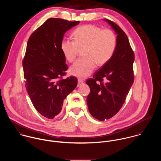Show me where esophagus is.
<instances>
[{"label": "esophagus", "instance_id": "obj_1", "mask_svg": "<svg viewBox=\"0 0 161 161\" xmlns=\"http://www.w3.org/2000/svg\"><path fill=\"white\" fill-rule=\"evenodd\" d=\"M78 84H77V87L80 86V85H82L83 84V80L81 79H78Z\"/></svg>", "mask_w": 161, "mask_h": 161}]
</instances>
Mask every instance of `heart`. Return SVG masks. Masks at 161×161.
Wrapping results in <instances>:
<instances>
[{
  "instance_id": "heart-1",
  "label": "heart",
  "mask_w": 161,
  "mask_h": 161,
  "mask_svg": "<svg viewBox=\"0 0 161 161\" xmlns=\"http://www.w3.org/2000/svg\"><path fill=\"white\" fill-rule=\"evenodd\" d=\"M74 40L63 39L61 51L70 63L74 61L80 51L84 49V58L77 61L70 68V74L80 79L89 76L96 64L102 66L113 56L117 44L115 33L110 29H102L93 25L81 26L73 32Z\"/></svg>"
}]
</instances>
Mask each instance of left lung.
<instances>
[{
	"label": "left lung",
	"instance_id": "left-lung-1",
	"mask_svg": "<svg viewBox=\"0 0 161 161\" xmlns=\"http://www.w3.org/2000/svg\"><path fill=\"white\" fill-rule=\"evenodd\" d=\"M105 20L117 34L115 53L93 78L86 80L91 89L87 98L89 110L92 116L100 121L108 119L119 112L134 82L135 54L128 36L116 23L108 19Z\"/></svg>",
	"mask_w": 161,
	"mask_h": 161
}]
</instances>
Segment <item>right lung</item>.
Masks as SVG:
<instances>
[{
  "mask_svg": "<svg viewBox=\"0 0 161 161\" xmlns=\"http://www.w3.org/2000/svg\"><path fill=\"white\" fill-rule=\"evenodd\" d=\"M79 21L51 18L30 36L22 64L25 87L36 110L53 119L58 115L64 100L77 85V79H63L68 66L61 47L65 33Z\"/></svg>",
  "mask_w": 161,
  "mask_h": 161,
  "instance_id": "obj_1",
  "label": "right lung"
}]
</instances>
